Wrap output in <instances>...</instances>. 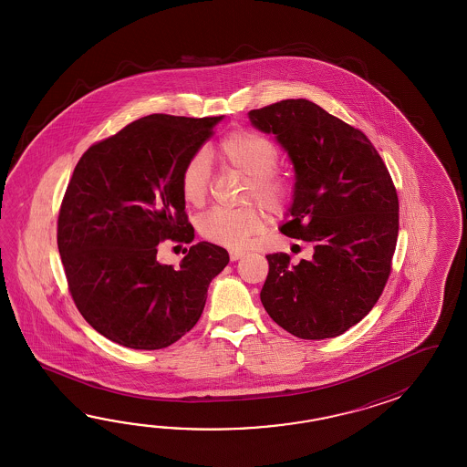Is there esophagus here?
I'll use <instances>...</instances> for the list:
<instances>
[{
    "instance_id": "esophagus-1",
    "label": "esophagus",
    "mask_w": 467,
    "mask_h": 467,
    "mask_svg": "<svg viewBox=\"0 0 467 467\" xmlns=\"http://www.w3.org/2000/svg\"><path fill=\"white\" fill-rule=\"evenodd\" d=\"M245 257V252L244 250H230V260L232 262H237L240 258Z\"/></svg>"
}]
</instances>
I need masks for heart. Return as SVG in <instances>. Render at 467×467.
<instances>
[{
	"label": "heart",
	"instance_id": "b5f03b06",
	"mask_svg": "<svg viewBox=\"0 0 467 467\" xmlns=\"http://www.w3.org/2000/svg\"><path fill=\"white\" fill-rule=\"evenodd\" d=\"M220 155L227 167L247 177L244 202H258L268 212H280L287 205L290 187L275 171L278 150L270 140L247 130L232 131L220 143ZM212 182V163L207 151L200 150L182 170V195L192 205L207 199ZM200 235L229 248L245 247L248 240L265 229V215L257 205L244 209H213L199 219Z\"/></svg>",
	"mask_w": 467,
	"mask_h": 467
}]
</instances>
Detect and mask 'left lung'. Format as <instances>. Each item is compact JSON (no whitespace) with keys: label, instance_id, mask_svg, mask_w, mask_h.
<instances>
[{"label":"left lung","instance_id":"obj_1","mask_svg":"<svg viewBox=\"0 0 467 467\" xmlns=\"http://www.w3.org/2000/svg\"><path fill=\"white\" fill-rule=\"evenodd\" d=\"M248 119L275 135L296 170L280 232L314 248L297 265L287 254H268L260 300L296 337H337L386 287L399 232L396 187L370 140L308 99H282Z\"/></svg>","mask_w":467,"mask_h":467}]
</instances>
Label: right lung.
<instances>
[{"label":"right lung","instance_id":"right-lung-1","mask_svg":"<svg viewBox=\"0 0 467 467\" xmlns=\"http://www.w3.org/2000/svg\"><path fill=\"white\" fill-rule=\"evenodd\" d=\"M223 117L149 115L91 145L73 170L58 215V250L79 314L101 336L139 350L169 348L199 322L229 252L210 242L180 267L159 244H190L180 175Z\"/></svg>","mask_w":467,"mask_h":467}]
</instances>
